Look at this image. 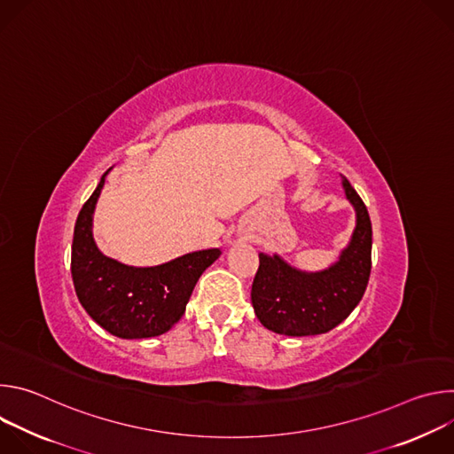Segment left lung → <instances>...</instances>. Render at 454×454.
<instances>
[{"label":"left lung","instance_id":"8db88e82","mask_svg":"<svg viewBox=\"0 0 454 454\" xmlns=\"http://www.w3.org/2000/svg\"><path fill=\"white\" fill-rule=\"evenodd\" d=\"M345 196L356 210V228L338 261L327 270L301 271L277 253H258L261 266L251 303L262 325L284 336H316L338 327L361 301L372 270V223L347 177Z\"/></svg>","mask_w":454,"mask_h":454}]
</instances>
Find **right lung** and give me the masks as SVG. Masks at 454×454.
I'll list each match as a JSON object with an SVG mask.
<instances>
[{
    "instance_id": "obj_1",
    "label": "right lung",
    "mask_w": 454,
    "mask_h": 454,
    "mask_svg": "<svg viewBox=\"0 0 454 454\" xmlns=\"http://www.w3.org/2000/svg\"><path fill=\"white\" fill-rule=\"evenodd\" d=\"M109 170L100 177L75 223L72 244L75 293L86 312L109 334L121 340L161 336L184 314L193 287L221 256V249L192 251L151 268L127 266L104 254L93 239V214Z\"/></svg>"
}]
</instances>
